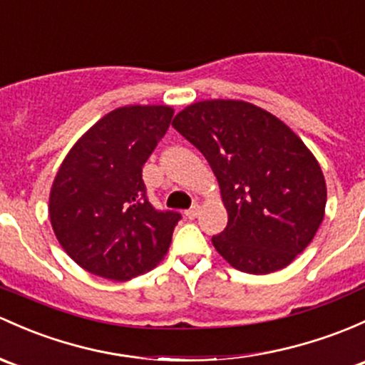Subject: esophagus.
I'll return each instance as SVG.
<instances>
[{
  "label": "esophagus",
  "mask_w": 365,
  "mask_h": 365,
  "mask_svg": "<svg viewBox=\"0 0 365 365\" xmlns=\"http://www.w3.org/2000/svg\"><path fill=\"white\" fill-rule=\"evenodd\" d=\"M199 210H201V206H199V205H194L192 208L187 210V212H185V217L189 218V220H194V218L197 217V215H199Z\"/></svg>",
  "instance_id": "obj_1"
}]
</instances>
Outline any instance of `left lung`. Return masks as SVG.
<instances>
[{"label":"left lung","instance_id":"obj_1","mask_svg":"<svg viewBox=\"0 0 365 365\" xmlns=\"http://www.w3.org/2000/svg\"><path fill=\"white\" fill-rule=\"evenodd\" d=\"M173 128L208 160L227 210L215 250L250 274L283 269L313 241L327 185L312 150L285 122L237 99H205Z\"/></svg>","mask_w":365,"mask_h":365}]
</instances>
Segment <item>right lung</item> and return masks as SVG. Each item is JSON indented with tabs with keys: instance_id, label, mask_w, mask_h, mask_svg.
<instances>
[{
	"instance_id": "obj_1",
	"label": "right lung",
	"mask_w": 365,
	"mask_h": 365,
	"mask_svg": "<svg viewBox=\"0 0 365 365\" xmlns=\"http://www.w3.org/2000/svg\"><path fill=\"white\" fill-rule=\"evenodd\" d=\"M168 105H129L76 140L53 178L48 215L57 241L82 269L128 282L153 269L180 213L148 202L141 170L170 128Z\"/></svg>"
}]
</instances>
